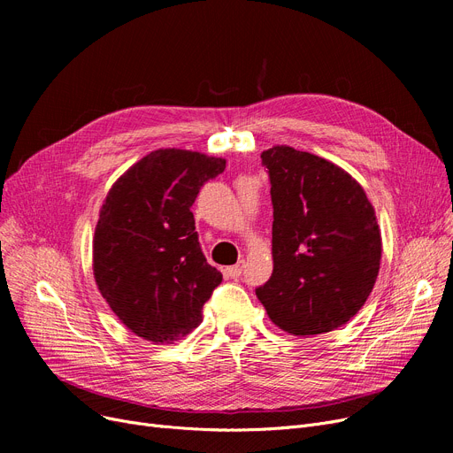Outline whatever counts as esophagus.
<instances>
[{
  "instance_id": "obj_1",
  "label": "esophagus",
  "mask_w": 453,
  "mask_h": 453,
  "mask_svg": "<svg viewBox=\"0 0 453 453\" xmlns=\"http://www.w3.org/2000/svg\"><path fill=\"white\" fill-rule=\"evenodd\" d=\"M242 272H244V263H239V265L226 268V273H227L231 279H239V277L242 275Z\"/></svg>"
}]
</instances>
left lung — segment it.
<instances>
[{"label": "left lung", "mask_w": 453, "mask_h": 453, "mask_svg": "<svg viewBox=\"0 0 453 453\" xmlns=\"http://www.w3.org/2000/svg\"><path fill=\"white\" fill-rule=\"evenodd\" d=\"M272 183L273 273L255 290L294 336L345 325L378 277L382 234L364 187L332 161L277 145L260 154Z\"/></svg>", "instance_id": "8db88e82"}]
</instances>
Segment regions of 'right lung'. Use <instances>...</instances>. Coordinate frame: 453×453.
I'll list each match as a JSON object with an SVG mask.
<instances>
[{
  "label": "right lung",
  "instance_id": "obj_1",
  "mask_svg": "<svg viewBox=\"0 0 453 453\" xmlns=\"http://www.w3.org/2000/svg\"><path fill=\"white\" fill-rule=\"evenodd\" d=\"M226 159L159 149L108 190L93 236V275L113 314L135 336L173 343L202 323L222 273L200 248L193 207Z\"/></svg>",
  "mask_w": 453,
  "mask_h": 453
}]
</instances>
